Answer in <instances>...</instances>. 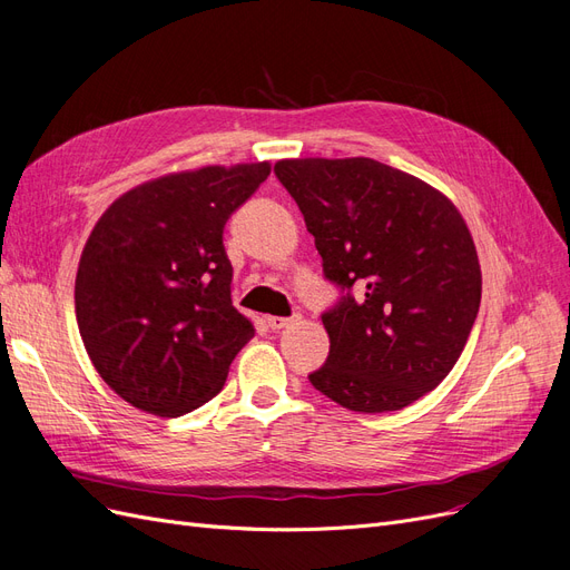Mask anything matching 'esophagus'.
Masks as SVG:
<instances>
[{
	"instance_id": "34e87169",
	"label": "esophagus",
	"mask_w": 570,
	"mask_h": 570,
	"mask_svg": "<svg viewBox=\"0 0 570 570\" xmlns=\"http://www.w3.org/2000/svg\"><path fill=\"white\" fill-rule=\"evenodd\" d=\"M292 321H295V318H285V316H268L266 318L271 331H283V327H287Z\"/></svg>"
}]
</instances>
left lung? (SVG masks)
<instances>
[{
  "mask_svg": "<svg viewBox=\"0 0 570 570\" xmlns=\"http://www.w3.org/2000/svg\"><path fill=\"white\" fill-rule=\"evenodd\" d=\"M297 202L340 299L308 383L361 413L400 411L459 361L480 308V264L456 206L435 187L366 157L287 159L273 168Z\"/></svg>",
  "mask_w": 570,
  "mask_h": 570,
  "instance_id": "obj_1",
  "label": "left lung"
}]
</instances>
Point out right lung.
<instances>
[{"label":"right lung","mask_w":570,"mask_h":570,"mask_svg":"<svg viewBox=\"0 0 570 570\" xmlns=\"http://www.w3.org/2000/svg\"><path fill=\"white\" fill-rule=\"evenodd\" d=\"M271 174L206 166L118 197L76 275V318L97 373L124 400L176 419L223 390L254 325L230 299L223 228Z\"/></svg>","instance_id":"right-lung-1"}]
</instances>
